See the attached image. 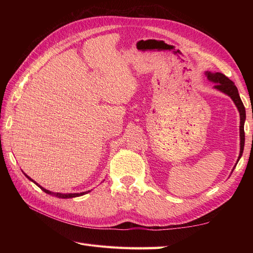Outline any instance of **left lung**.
<instances>
[{"mask_svg":"<svg viewBox=\"0 0 253 253\" xmlns=\"http://www.w3.org/2000/svg\"><path fill=\"white\" fill-rule=\"evenodd\" d=\"M208 79L210 82L214 83V89H216L221 92L227 94L230 99L234 101V103L237 107V110L239 112L240 115V126H239V132H240V152H239V157L237 160V163L239 159L241 158L244 152V147H245V121H246V110L243 101H241L239 93H238V89L236 87L235 84L230 80L229 78H227L225 75H223L222 73H211V72H207L206 73ZM236 163V165H237ZM236 165L234 166V169L236 168ZM234 170V169H233Z\"/></svg>","mask_w":253,"mask_h":253,"instance_id":"obj_1","label":"left lung"}]
</instances>
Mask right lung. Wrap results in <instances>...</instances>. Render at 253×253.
Here are the masks:
<instances>
[{"label":"right lung","mask_w":253,"mask_h":253,"mask_svg":"<svg viewBox=\"0 0 253 253\" xmlns=\"http://www.w3.org/2000/svg\"><path fill=\"white\" fill-rule=\"evenodd\" d=\"M25 176L27 177V178H28L29 180H31V181H34L35 184L38 186V187H40L42 190H43L45 193H49V195H52V196H55V197H57V198H63V199H68V198H76V197H79V196H83V195H84V193H88L89 191H84V192H80V193H60V192H56V193H54V192H52V191H50V190H46V189H44L43 187H41L39 184H37V182L35 181V180H32L29 176H27L26 174H25Z\"/></svg>","instance_id":"add662e5"}]
</instances>
